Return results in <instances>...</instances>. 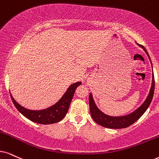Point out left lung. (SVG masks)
I'll list each match as a JSON object with an SVG mask.
<instances>
[{
    "label": "left lung",
    "mask_w": 159,
    "mask_h": 159,
    "mask_svg": "<svg viewBox=\"0 0 159 159\" xmlns=\"http://www.w3.org/2000/svg\"><path fill=\"white\" fill-rule=\"evenodd\" d=\"M143 48L145 53L148 54V57L150 59L149 54L145 49L144 46L140 45ZM155 89V79L154 75L152 74V86L150 89V93L148 94V98L144 103L140 106L138 109H136L133 113L128 114L127 116H108L106 114H103L101 111L98 109V108L96 106L94 103L93 98H92V94H89V111L92 119L95 122L99 124L100 125L103 127L108 128H113V129H119V128H127L128 126L131 125L132 124L134 123L136 120H138L141 117L142 114L146 111L148 108L149 107L150 103H151L152 97H153Z\"/></svg>",
    "instance_id": "1"
}]
</instances>
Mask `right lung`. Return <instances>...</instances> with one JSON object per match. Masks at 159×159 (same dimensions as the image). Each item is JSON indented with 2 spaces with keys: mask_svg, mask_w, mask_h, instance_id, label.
Wrapping results in <instances>:
<instances>
[{
  "mask_svg": "<svg viewBox=\"0 0 159 159\" xmlns=\"http://www.w3.org/2000/svg\"><path fill=\"white\" fill-rule=\"evenodd\" d=\"M81 84V82H77L70 85L65 94L55 105L46 109L39 110V111H33V110H29L23 107L17 103L12 98L11 94H11V98L14 105L15 106L18 111L26 118L32 122L39 124H53L61 121L65 117L69 109L70 104L73 99L76 88Z\"/></svg>",
  "mask_w": 159,
  "mask_h": 159,
  "instance_id": "obj_1",
  "label": "right lung"
}]
</instances>
